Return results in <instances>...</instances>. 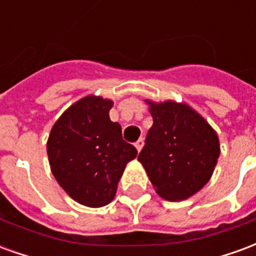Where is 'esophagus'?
Returning <instances> with one entry per match:
<instances>
[{
    "label": "esophagus",
    "instance_id": "esophagus-1",
    "mask_svg": "<svg viewBox=\"0 0 256 256\" xmlns=\"http://www.w3.org/2000/svg\"><path fill=\"white\" fill-rule=\"evenodd\" d=\"M136 148H137V150H142V146H144V138H140V140H137V141H136Z\"/></svg>",
    "mask_w": 256,
    "mask_h": 256
}]
</instances>
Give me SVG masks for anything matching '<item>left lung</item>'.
Segmentation results:
<instances>
[{"mask_svg":"<svg viewBox=\"0 0 256 256\" xmlns=\"http://www.w3.org/2000/svg\"><path fill=\"white\" fill-rule=\"evenodd\" d=\"M148 104L154 124L148 130L138 162L158 194L172 202L185 200L203 188L212 176L220 158L218 136L185 104Z\"/></svg>","mask_w":256,"mask_h":256,"instance_id":"left-lung-1","label":"left lung"}]
</instances>
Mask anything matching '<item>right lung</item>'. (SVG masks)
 Here are the masks:
<instances>
[{"instance_id":"1","label":"right lung","mask_w":256,"mask_h":256,"mask_svg":"<svg viewBox=\"0 0 256 256\" xmlns=\"http://www.w3.org/2000/svg\"><path fill=\"white\" fill-rule=\"evenodd\" d=\"M112 101L88 96L68 108L52 128L48 156L58 185L88 207H102L115 196L118 182L137 150L110 119Z\"/></svg>"}]
</instances>
